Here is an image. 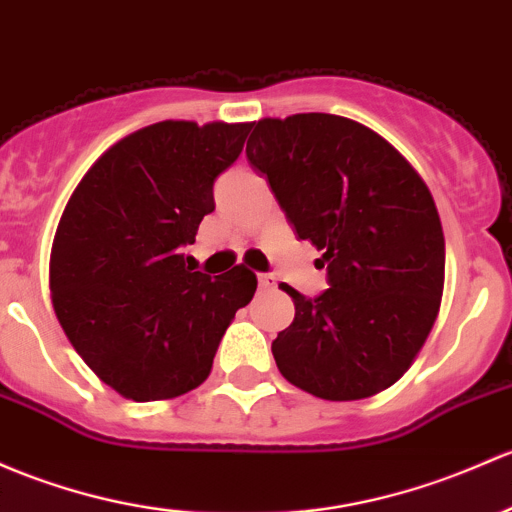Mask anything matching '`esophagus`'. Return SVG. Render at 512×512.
Wrapping results in <instances>:
<instances>
[{"instance_id": "1", "label": "esophagus", "mask_w": 512, "mask_h": 512, "mask_svg": "<svg viewBox=\"0 0 512 512\" xmlns=\"http://www.w3.org/2000/svg\"><path fill=\"white\" fill-rule=\"evenodd\" d=\"M257 282H260L262 289L274 287V274H257Z\"/></svg>"}]
</instances>
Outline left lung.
<instances>
[{
	"label": "left lung",
	"mask_w": 512,
	"mask_h": 512,
	"mask_svg": "<svg viewBox=\"0 0 512 512\" xmlns=\"http://www.w3.org/2000/svg\"><path fill=\"white\" fill-rule=\"evenodd\" d=\"M247 159L299 240L321 250L328 289L294 301L272 341L284 378L321 400H363L407 373L444 292V233L427 184L373 129L306 112L260 120Z\"/></svg>",
	"instance_id": "8db88e82"
}]
</instances>
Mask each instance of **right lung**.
Listing matches in <instances>:
<instances>
[{
  "instance_id": "obj_1",
  "label": "right lung",
  "mask_w": 512,
  "mask_h": 512,
  "mask_svg": "<svg viewBox=\"0 0 512 512\" xmlns=\"http://www.w3.org/2000/svg\"><path fill=\"white\" fill-rule=\"evenodd\" d=\"M250 125L157 122L117 142L73 191L51 250V299L95 375L134 402L208 378L225 328L257 277L193 272L181 247L215 211L213 184Z\"/></svg>"
}]
</instances>
